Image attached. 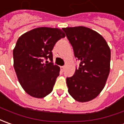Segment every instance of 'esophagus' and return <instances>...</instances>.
<instances>
[{"mask_svg":"<svg viewBox=\"0 0 124 124\" xmlns=\"http://www.w3.org/2000/svg\"><path fill=\"white\" fill-rule=\"evenodd\" d=\"M60 69H61V70L63 72V71L64 70V69H65V66H61V67H60Z\"/></svg>","mask_w":124,"mask_h":124,"instance_id":"34e87169","label":"esophagus"}]
</instances>
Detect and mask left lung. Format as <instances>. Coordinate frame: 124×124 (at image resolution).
<instances>
[{
	"mask_svg": "<svg viewBox=\"0 0 124 124\" xmlns=\"http://www.w3.org/2000/svg\"><path fill=\"white\" fill-rule=\"evenodd\" d=\"M80 61L74 75L66 78L68 91L75 100L95 99L104 88L110 73V49L100 33L86 27L62 28Z\"/></svg>",
	"mask_w": 124,
	"mask_h": 124,
	"instance_id": "1",
	"label": "left lung"
}]
</instances>
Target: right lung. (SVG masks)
Wrapping results in <instances>:
<instances>
[{"instance_id":"add662e5","label":"right lung","mask_w":124,"mask_h":124,"mask_svg":"<svg viewBox=\"0 0 124 124\" xmlns=\"http://www.w3.org/2000/svg\"><path fill=\"white\" fill-rule=\"evenodd\" d=\"M64 33L58 28L38 27L24 33L13 50L14 67L24 91L36 98H43L53 91L60 67L53 63L52 50ZM48 58L51 62L45 59Z\"/></svg>"}]
</instances>
